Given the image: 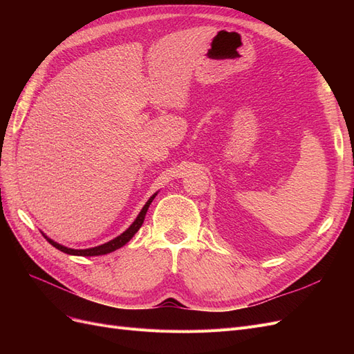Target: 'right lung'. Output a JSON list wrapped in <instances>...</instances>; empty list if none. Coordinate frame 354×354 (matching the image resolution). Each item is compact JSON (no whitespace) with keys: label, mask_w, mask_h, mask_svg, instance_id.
Listing matches in <instances>:
<instances>
[{"label":"right lung","mask_w":354,"mask_h":354,"mask_svg":"<svg viewBox=\"0 0 354 354\" xmlns=\"http://www.w3.org/2000/svg\"><path fill=\"white\" fill-rule=\"evenodd\" d=\"M156 195H158V192H156V194H153L151 198H149V201L145 203V207L142 208V211L138 212V216L136 217V220L133 221L131 226L128 227L125 232H122V233L120 234V236H116L115 239H112V241H109V242H106V243H103V245L94 246V248H87V250H73V248H68V246L60 245V243L55 242L53 239H50L46 233H42V232H41V233H42V236H44L53 246H55V248H57L59 251L65 252V254H69V255L95 257V255L109 254V252H113V251H116V250H120L121 246H124L127 242H130V241L133 239V236L138 232V229L142 227V224H143L145 217H146V212H147V209H149V205H151L152 201L155 199Z\"/></svg>","instance_id":"right-lung-1"}]
</instances>
